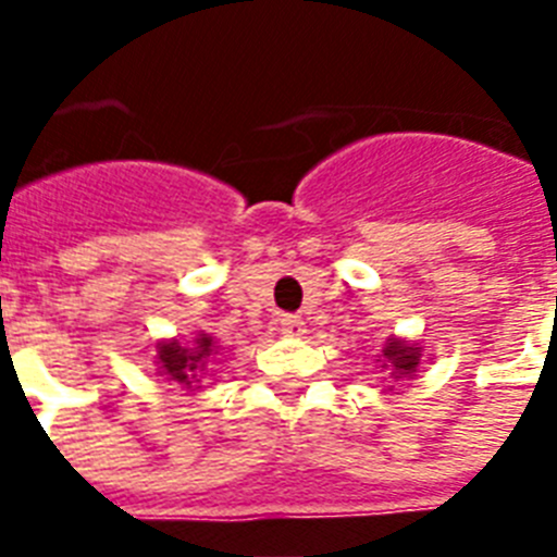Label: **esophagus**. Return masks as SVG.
Listing matches in <instances>:
<instances>
[{"mask_svg": "<svg viewBox=\"0 0 557 557\" xmlns=\"http://www.w3.org/2000/svg\"><path fill=\"white\" fill-rule=\"evenodd\" d=\"M280 332L288 335V338H300L306 332V323L300 321L297 314H283V318H280Z\"/></svg>", "mask_w": 557, "mask_h": 557, "instance_id": "1", "label": "esophagus"}]
</instances>
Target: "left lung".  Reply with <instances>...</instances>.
Returning a JSON list of instances; mask_svg holds the SVG:
<instances>
[{"instance_id":"8db88e82","label":"left lung","mask_w":557,"mask_h":557,"mask_svg":"<svg viewBox=\"0 0 557 557\" xmlns=\"http://www.w3.org/2000/svg\"><path fill=\"white\" fill-rule=\"evenodd\" d=\"M381 361H384V370H389V379H410L422 361V349L416 347V344H407L401 338H387V344L381 347Z\"/></svg>"}]
</instances>
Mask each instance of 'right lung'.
<instances>
[{"label":"right lung","mask_w":557,"mask_h":557,"mask_svg":"<svg viewBox=\"0 0 557 557\" xmlns=\"http://www.w3.org/2000/svg\"><path fill=\"white\" fill-rule=\"evenodd\" d=\"M159 372L173 384H182V387L190 389L193 384H199L205 379V370H208L210 356H216V347H213V338L199 332L196 338L182 344V341H161L159 347Z\"/></svg>","instance_id":"1"}]
</instances>
